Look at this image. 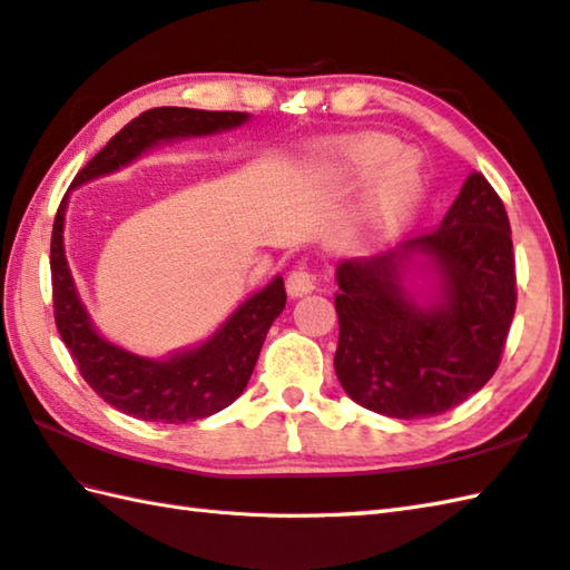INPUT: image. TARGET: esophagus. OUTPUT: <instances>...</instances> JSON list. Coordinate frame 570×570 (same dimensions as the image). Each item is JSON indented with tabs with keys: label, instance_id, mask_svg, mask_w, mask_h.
I'll return each mask as SVG.
<instances>
[{
	"label": "esophagus",
	"instance_id": "obj_1",
	"mask_svg": "<svg viewBox=\"0 0 570 570\" xmlns=\"http://www.w3.org/2000/svg\"><path fill=\"white\" fill-rule=\"evenodd\" d=\"M313 288H316V276H313L308 269H304V266H298V269H294L286 278V292L292 298L306 296L313 292Z\"/></svg>",
	"mask_w": 570,
	"mask_h": 570
}]
</instances>
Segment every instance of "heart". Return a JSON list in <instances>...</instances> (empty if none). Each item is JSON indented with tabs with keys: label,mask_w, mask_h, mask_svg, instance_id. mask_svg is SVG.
Segmentation results:
<instances>
[{
	"label": "heart",
	"mask_w": 570,
	"mask_h": 570,
	"mask_svg": "<svg viewBox=\"0 0 570 570\" xmlns=\"http://www.w3.org/2000/svg\"><path fill=\"white\" fill-rule=\"evenodd\" d=\"M341 168L357 180L377 176L365 205V223L374 235L402 225L421 198L423 178L416 156L386 135H365L350 141L341 154Z\"/></svg>",
	"instance_id": "1"
}]
</instances>
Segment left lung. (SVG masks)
Wrapping results in <instances>:
<instances>
[{
  "label": "left lung",
  "instance_id": "8db88e82",
  "mask_svg": "<svg viewBox=\"0 0 570 570\" xmlns=\"http://www.w3.org/2000/svg\"><path fill=\"white\" fill-rule=\"evenodd\" d=\"M335 282V374L345 394L390 419L443 414L488 384L514 318L504 205L472 171L439 227L341 262Z\"/></svg>",
  "mask_w": 570,
  "mask_h": 570
}]
</instances>
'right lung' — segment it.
Returning a JSON list of instances; mask_svg holds the SVG:
<instances>
[{
	"instance_id": "1",
	"label": "right lung",
	"mask_w": 570,
	"mask_h": 570,
	"mask_svg": "<svg viewBox=\"0 0 570 570\" xmlns=\"http://www.w3.org/2000/svg\"><path fill=\"white\" fill-rule=\"evenodd\" d=\"M249 122L247 112H208L190 107H154L119 129L107 147L72 180L78 188L88 180L110 176L137 161L141 154L188 137H210ZM68 193L60 200L51 235V278L58 333L72 360L95 392L107 404L141 421L186 423L213 416L245 392L257 365L264 337L286 306L284 278L252 294L229 313L225 323L203 343L176 350L164 360L141 357L107 341L95 328L80 301L63 247Z\"/></svg>"
}]
</instances>
